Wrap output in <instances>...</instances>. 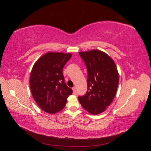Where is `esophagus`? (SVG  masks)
Instances as JSON below:
<instances>
[{
  "mask_svg": "<svg viewBox=\"0 0 151 151\" xmlns=\"http://www.w3.org/2000/svg\"><path fill=\"white\" fill-rule=\"evenodd\" d=\"M72 90H73V93H76V87L72 88Z\"/></svg>",
  "mask_w": 151,
  "mask_h": 151,
  "instance_id": "obj_1",
  "label": "esophagus"
}]
</instances>
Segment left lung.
<instances>
[{
  "mask_svg": "<svg viewBox=\"0 0 151 151\" xmlns=\"http://www.w3.org/2000/svg\"><path fill=\"white\" fill-rule=\"evenodd\" d=\"M88 70V91L78 99L82 106L92 115L101 113L115 98L119 75L115 62L99 50L79 53Z\"/></svg>",
  "mask_w": 151,
  "mask_h": 151,
  "instance_id": "left-lung-1",
  "label": "left lung"
}]
</instances>
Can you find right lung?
<instances>
[{"label": "right lung", "instance_id": "1", "mask_svg": "<svg viewBox=\"0 0 151 151\" xmlns=\"http://www.w3.org/2000/svg\"><path fill=\"white\" fill-rule=\"evenodd\" d=\"M72 53L48 52L40 57L32 68L29 86L32 96L45 112L55 114L65 107L72 90L64 82L62 70Z\"/></svg>", "mask_w": 151, "mask_h": 151}]
</instances>
